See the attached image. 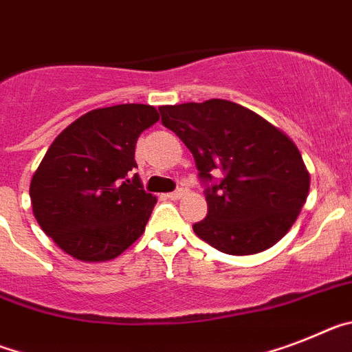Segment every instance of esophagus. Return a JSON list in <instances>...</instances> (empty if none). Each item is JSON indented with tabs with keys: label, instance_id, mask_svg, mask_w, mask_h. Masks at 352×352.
Wrapping results in <instances>:
<instances>
[{
	"label": "esophagus",
	"instance_id": "esophagus-1",
	"mask_svg": "<svg viewBox=\"0 0 352 352\" xmlns=\"http://www.w3.org/2000/svg\"><path fill=\"white\" fill-rule=\"evenodd\" d=\"M186 195V189L184 188H179V189H175V191H173V193H168L166 197L170 198V200H179V198H182Z\"/></svg>",
	"mask_w": 352,
	"mask_h": 352
}]
</instances>
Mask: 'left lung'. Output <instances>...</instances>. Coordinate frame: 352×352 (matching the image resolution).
<instances>
[{"mask_svg":"<svg viewBox=\"0 0 352 352\" xmlns=\"http://www.w3.org/2000/svg\"><path fill=\"white\" fill-rule=\"evenodd\" d=\"M164 127L195 157L207 186V216L195 234L228 255L271 248L294 225L310 173L283 131L241 104L223 99L161 106ZM212 175H221L214 181Z\"/></svg>","mask_w":352,"mask_h":352,"instance_id":"1","label":"left lung"}]
</instances>
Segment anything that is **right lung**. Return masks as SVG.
Masks as SVG:
<instances>
[{
  "mask_svg": "<svg viewBox=\"0 0 352 352\" xmlns=\"http://www.w3.org/2000/svg\"><path fill=\"white\" fill-rule=\"evenodd\" d=\"M157 120L148 104L91 109L51 143L30 197L42 230L70 256L111 261L145 232L157 198L130 175L140 134Z\"/></svg>",
  "mask_w": 352,
  "mask_h": 352,
  "instance_id": "right-lung-1",
  "label": "right lung"
}]
</instances>
